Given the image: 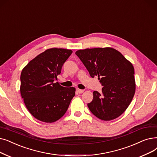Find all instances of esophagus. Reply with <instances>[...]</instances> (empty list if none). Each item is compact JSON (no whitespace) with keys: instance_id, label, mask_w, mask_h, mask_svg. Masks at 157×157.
I'll return each mask as SVG.
<instances>
[{"instance_id":"esophagus-1","label":"esophagus","mask_w":157,"mask_h":157,"mask_svg":"<svg viewBox=\"0 0 157 157\" xmlns=\"http://www.w3.org/2000/svg\"><path fill=\"white\" fill-rule=\"evenodd\" d=\"M77 91L79 94H82L84 92V90H81V89H79V88H78V89H77Z\"/></svg>"}]
</instances>
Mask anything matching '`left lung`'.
Listing matches in <instances>:
<instances>
[{
  "label": "left lung",
  "instance_id": "1",
  "mask_svg": "<svg viewBox=\"0 0 157 157\" xmlns=\"http://www.w3.org/2000/svg\"><path fill=\"white\" fill-rule=\"evenodd\" d=\"M76 54L92 78L98 76L102 92H93L90 112L98 118L111 121L123 113L135 92L134 67L116 49L111 47L78 50Z\"/></svg>",
  "mask_w": 157,
  "mask_h": 157
}]
</instances>
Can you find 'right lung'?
<instances>
[{
    "label": "right lung",
    "instance_id": "add662e5",
    "mask_svg": "<svg viewBox=\"0 0 157 157\" xmlns=\"http://www.w3.org/2000/svg\"><path fill=\"white\" fill-rule=\"evenodd\" d=\"M72 52L62 48L47 49L22 71L21 96L31 114L40 121L51 123L63 117L75 95L74 87L66 88L54 83Z\"/></svg>",
    "mask_w": 157,
    "mask_h": 157
}]
</instances>
